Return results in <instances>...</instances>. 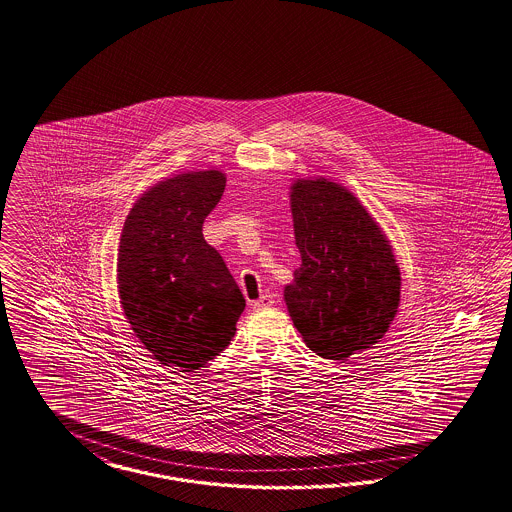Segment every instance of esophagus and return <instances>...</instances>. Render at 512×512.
<instances>
[{
  "label": "esophagus",
  "mask_w": 512,
  "mask_h": 512,
  "mask_svg": "<svg viewBox=\"0 0 512 512\" xmlns=\"http://www.w3.org/2000/svg\"><path fill=\"white\" fill-rule=\"evenodd\" d=\"M271 304H273V296H271V294H262L258 300H252V302H250V306H252L254 310L267 308V306H271Z\"/></svg>",
  "instance_id": "34e87169"
}]
</instances>
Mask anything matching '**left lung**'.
<instances>
[{"label": "left lung", "mask_w": 512, "mask_h": 512, "mask_svg": "<svg viewBox=\"0 0 512 512\" xmlns=\"http://www.w3.org/2000/svg\"><path fill=\"white\" fill-rule=\"evenodd\" d=\"M302 266L285 287L294 327L317 356L346 361L377 344L400 306V267L386 235L342 185L298 179L290 187Z\"/></svg>", "instance_id": "left-lung-1"}]
</instances>
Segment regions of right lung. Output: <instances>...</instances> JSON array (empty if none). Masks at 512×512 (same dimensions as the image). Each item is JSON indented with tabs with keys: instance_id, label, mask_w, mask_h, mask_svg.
I'll return each mask as SVG.
<instances>
[{
	"instance_id": "1",
	"label": "right lung",
	"mask_w": 512,
	"mask_h": 512,
	"mask_svg": "<svg viewBox=\"0 0 512 512\" xmlns=\"http://www.w3.org/2000/svg\"><path fill=\"white\" fill-rule=\"evenodd\" d=\"M223 189L220 170L164 179L135 202L120 237L122 310L156 361L181 373L220 356L245 310L222 256L202 237Z\"/></svg>"
}]
</instances>
